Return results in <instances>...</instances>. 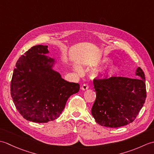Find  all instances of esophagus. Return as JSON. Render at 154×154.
Here are the masks:
<instances>
[{"mask_svg":"<svg viewBox=\"0 0 154 154\" xmlns=\"http://www.w3.org/2000/svg\"><path fill=\"white\" fill-rule=\"evenodd\" d=\"M81 90H83V91H85V90L89 89V86H88V85H87V84H83V85L81 86Z\"/></svg>","mask_w":154,"mask_h":154,"instance_id":"esophagus-1","label":"esophagus"}]
</instances>
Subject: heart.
<instances>
[{
  "mask_svg": "<svg viewBox=\"0 0 154 154\" xmlns=\"http://www.w3.org/2000/svg\"><path fill=\"white\" fill-rule=\"evenodd\" d=\"M109 60H105V63H109Z\"/></svg>",
  "mask_w": 154,
  "mask_h": 154,
  "instance_id": "b5f03b06",
  "label": "heart"
}]
</instances>
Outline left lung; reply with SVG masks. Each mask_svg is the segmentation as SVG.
Here are the masks:
<instances>
[{
	"mask_svg": "<svg viewBox=\"0 0 154 154\" xmlns=\"http://www.w3.org/2000/svg\"><path fill=\"white\" fill-rule=\"evenodd\" d=\"M135 76L94 81L97 97L91 113L97 123L118 128L135 120L146 98L145 75L140 67L136 69Z\"/></svg>",
	"mask_w": 154,
	"mask_h": 154,
	"instance_id": "8db88e82",
	"label": "left lung"
}]
</instances>
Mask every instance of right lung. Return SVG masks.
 <instances>
[{
  "label": "right lung",
  "instance_id": "add662e5",
  "mask_svg": "<svg viewBox=\"0 0 154 154\" xmlns=\"http://www.w3.org/2000/svg\"><path fill=\"white\" fill-rule=\"evenodd\" d=\"M48 45L32 47L18 59L13 72L11 93L16 109L28 121L46 123L60 116L69 98L79 92L54 69L57 61L48 57Z\"/></svg>",
  "mask_w": 154,
  "mask_h": 154
}]
</instances>
